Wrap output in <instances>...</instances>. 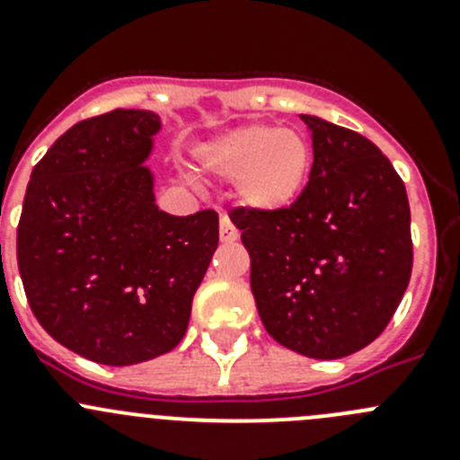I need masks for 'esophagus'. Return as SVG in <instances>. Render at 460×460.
Listing matches in <instances>:
<instances>
[{
    "label": "esophagus",
    "instance_id": "34e87169",
    "mask_svg": "<svg viewBox=\"0 0 460 460\" xmlns=\"http://www.w3.org/2000/svg\"><path fill=\"white\" fill-rule=\"evenodd\" d=\"M218 234H221V242H223V243H233V242H237L239 230L233 226V221H230V218L221 217V226H218Z\"/></svg>",
    "mask_w": 460,
    "mask_h": 460
}]
</instances>
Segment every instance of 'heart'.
Segmentation results:
<instances>
[{
	"label": "heart",
	"instance_id": "obj_1",
	"mask_svg": "<svg viewBox=\"0 0 460 460\" xmlns=\"http://www.w3.org/2000/svg\"><path fill=\"white\" fill-rule=\"evenodd\" d=\"M202 168L234 181V195L255 211H280L296 202L313 168V147L304 133L270 124L239 126L202 145Z\"/></svg>",
	"mask_w": 460,
	"mask_h": 460
}]
</instances>
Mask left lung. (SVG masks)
I'll return each instance as SVG.
<instances>
[{
    "instance_id": "obj_1",
    "label": "left lung",
    "mask_w": 460,
    "mask_h": 460,
    "mask_svg": "<svg viewBox=\"0 0 460 460\" xmlns=\"http://www.w3.org/2000/svg\"><path fill=\"white\" fill-rule=\"evenodd\" d=\"M313 168L280 211L234 207L251 255V290L274 341L339 359L385 332L412 274L410 205L389 158L359 133L299 115Z\"/></svg>"
}]
</instances>
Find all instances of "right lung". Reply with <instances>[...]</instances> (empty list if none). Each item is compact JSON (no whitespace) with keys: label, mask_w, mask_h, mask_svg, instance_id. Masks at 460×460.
<instances>
[{"label":"right lung","mask_w":460,"mask_h":460,"mask_svg":"<svg viewBox=\"0 0 460 460\" xmlns=\"http://www.w3.org/2000/svg\"><path fill=\"white\" fill-rule=\"evenodd\" d=\"M161 119L112 110L71 126L34 165L18 223L31 313L75 355L128 367L186 334L218 246V214H165L145 165Z\"/></svg>","instance_id":"1"}]
</instances>
